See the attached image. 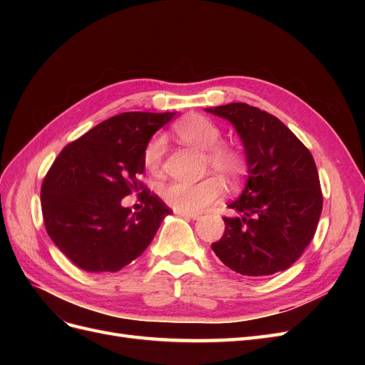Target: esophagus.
Listing matches in <instances>:
<instances>
[{"label": "esophagus", "mask_w": 365, "mask_h": 365, "mask_svg": "<svg viewBox=\"0 0 365 365\" xmlns=\"http://www.w3.org/2000/svg\"><path fill=\"white\" fill-rule=\"evenodd\" d=\"M176 215H180V216L187 217V219H200L201 217L200 213H190V212H176Z\"/></svg>", "instance_id": "1"}]
</instances>
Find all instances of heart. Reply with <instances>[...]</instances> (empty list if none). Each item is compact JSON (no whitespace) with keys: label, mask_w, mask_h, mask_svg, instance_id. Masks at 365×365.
<instances>
[{"label":"heart","mask_w":365,"mask_h":365,"mask_svg":"<svg viewBox=\"0 0 365 365\" xmlns=\"http://www.w3.org/2000/svg\"><path fill=\"white\" fill-rule=\"evenodd\" d=\"M175 134L187 145L207 150L205 169L213 170L231 185L239 184L248 173V157L239 146L222 141V130L204 115H190L181 120ZM164 153V138L153 137L143 152L146 169L158 172ZM216 175L197 182L170 181L160 187L161 200L178 212H201L219 201L224 195V182Z\"/></svg>","instance_id":"obj_1"}]
</instances>
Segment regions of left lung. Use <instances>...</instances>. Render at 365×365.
Wrapping results in <instances>:
<instances>
[{"label": "left lung", "instance_id": "obj_1", "mask_svg": "<svg viewBox=\"0 0 365 365\" xmlns=\"http://www.w3.org/2000/svg\"><path fill=\"white\" fill-rule=\"evenodd\" d=\"M205 111L227 118L244 141L248 182L230 204L224 236L212 250L230 269L260 277L288 269L312 240L323 193L312 153L272 114L247 103Z\"/></svg>", "mask_w": 365, "mask_h": 365}]
</instances>
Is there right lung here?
<instances>
[{"label": "right lung", "mask_w": 365, "mask_h": 365, "mask_svg": "<svg viewBox=\"0 0 365 365\" xmlns=\"http://www.w3.org/2000/svg\"><path fill=\"white\" fill-rule=\"evenodd\" d=\"M173 113H121L65 146L41 187L50 239L76 267L88 272L120 271L152 242L172 213L140 181L143 152ZM142 190L145 204L132 214L120 200Z\"/></svg>", "instance_id": "1"}]
</instances>
